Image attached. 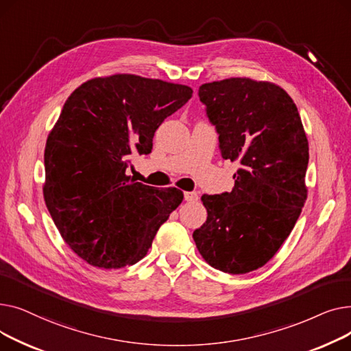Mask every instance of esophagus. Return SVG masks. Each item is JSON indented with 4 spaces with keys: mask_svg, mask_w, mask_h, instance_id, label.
<instances>
[{
    "mask_svg": "<svg viewBox=\"0 0 351 351\" xmlns=\"http://www.w3.org/2000/svg\"><path fill=\"white\" fill-rule=\"evenodd\" d=\"M199 199V195L196 192H185V200L186 202H196Z\"/></svg>",
    "mask_w": 351,
    "mask_h": 351,
    "instance_id": "obj_1",
    "label": "esophagus"
}]
</instances>
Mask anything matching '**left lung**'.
Here are the masks:
<instances>
[{"label": "left lung", "instance_id": "obj_1", "mask_svg": "<svg viewBox=\"0 0 351 351\" xmlns=\"http://www.w3.org/2000/svg\"><path fill=\"white\" fill-rule=\"evenodd\" d=\"M199 98L223 159L241 168L232 192L202 196L208 219L193 241L212 267L249 273L278 253L304 206L307 136L296 104L273 82L215 81L199 88Z\"/></svg>", "mask_w": 351, "mask_h": 351}]
</instances>
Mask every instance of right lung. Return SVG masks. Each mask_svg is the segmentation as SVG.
<instances>
[{"label":"right lung","instance_id":"1","mask_svg":"<svg viewBox=\"0 0 351 351\" xmlns=\"http://www.w3.org/2000/svg\"><path fill=\"white\" fill-rule=\"evenodd\" d=\"M192 88L132 73L92 78L64 104L47 139L44 199L64 242L86 263L119 269L139 262L182 204L126 175L147 155L159 125L192 98Z\"/></svg>","mask_w":351,"mask_h":351}]
</instances>
